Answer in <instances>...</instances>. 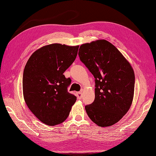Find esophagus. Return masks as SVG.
Listing matches in <instances>:
<instances>
[{
	"label": "esophagus",
	"mask_w": 156,
	"mask_h": 156,
	"mask_svg": "<svg viewBox=\"0 0 156 156\" xmlns=\"http://www.w3.org/2000/svg\"><path fill=\"white\" fill-rule=\"evenodd\" d=\"M77 96L78 99H81L82 98V92H77Z\"/></svg>",
	"instance_id": "esophagus-1"
}]
</instances>
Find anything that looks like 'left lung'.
Here are the masks:
<instances>
[{
  "label": "left lung",
  "mask_w": 156,
  "mask_h": 156,
  "mask_svg": "<svg viewBox=\"0 0 156 156\" xmlns=\"http://www.w3.org/2000/svg\"><path fill=\"white\" fill-rule=\"evenodd\" d=\"M78 54L95 78V100L85 106L87 115L99 126H112L131 107L135 88L133 69L116 47L105 40L81 45Z\"/></svg>",
  "instance_id": "8db88e82"
}]
</instances>
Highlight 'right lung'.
Here are the masks:
<instances>
[{
  "label": "right lung",
  "instance_id": "add662e5",
  "mask_svg": "<svg viewBox=\"0 0 156 156\" xmlns=\"http://www.w3.org/2000/svg\"><path fill=\"white\" fill-rule=\"evenodd\" d=\"M78 49L79 45H48L34 52L26 64L23 96L30 111L46 125L62 123L77 100L68 92L72 80L63 73L76 58Z\"/></svg>",
  "mask_w": 156,
  "mask_h": 156
}]
</instances>
